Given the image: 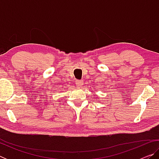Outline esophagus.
I'll return each mask as SVG.
<instances>
[{"instance_id": "esophagus-1", "label": "esophagus", "mask_w": 159, "mask_h": 159, "mask_svg": "<svg viewBox=\"0 0 159 159\" xmlns=\"http://www.w3.org/2000/svg\"><path fill=\"white\" fill-rule=\"evenodd\" d=\"M76 86L79 88H80L83 85V80H76Z\"/></svg>"}]
</instances>
